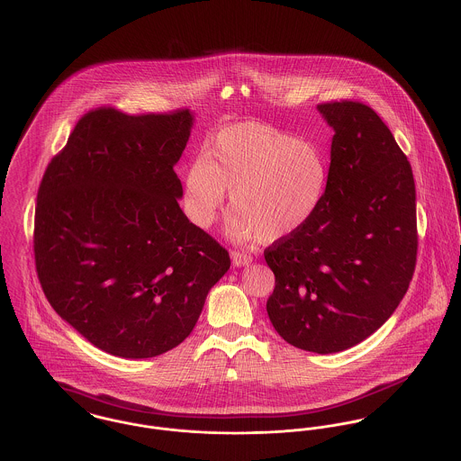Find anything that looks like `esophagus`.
Segmentation results:
<instances>
[{
	"instance_id": "1",
	"label": "esophagus",
	"mask_w": 461,
	"mask_h": 461,
	"mask_svg": "<svg viewBox=\"0 0 461 461\" xmlns=\"http://www.w3.org/2000/svg\"><path fill=\"white\" fill-rule=\"evenodd\" d=\"M233 267H248L252 263V256L244 250H231Z\"/></svg>"
}]
</instances>
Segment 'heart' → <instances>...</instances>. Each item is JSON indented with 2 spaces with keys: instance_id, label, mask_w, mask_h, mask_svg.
Returning <instances> with one entry per match:
<instances>
[{
  "instance_id": "heart-1",
  "label": "heart",
  "mask_w": 461,
  "mask_h": 461,
  "mask_svg": "<svg viewBox=\"0 0 461 461\" xmlns=\"http://www.w3.org/2000/svg\"><path fill=\"white\" fill-rule=\"evenodd\" d=\"M328 167L318 145L259 122L222 128L184 177L182 205L189 221L211 228L230 193L228 235L277 242L298 231L318 211Z\"/></svg>"
}]
</instances>
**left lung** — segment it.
I'll return each mask as SVG.
<instances>
[{
    "instance_id": "left-lung-1",
    "label": "left lung",
    "mask_w": 461,
    "mask_h": 461,
    "mask_svg": "<svg viewBox=\"0 0 461 461\" xmlns=\"http://www.w3.org/2000/svg\"><path fill=\"white\" fill-rule=\"evenodd\" d=\"M335 135L314 215L265 250L267 312L298 349L353 348L396 311L416 267V185L390 128L357 102L318 105Z\"/></svg>"
}]
</instances>
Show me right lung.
<instances>
[{"label": "right lung", "instance_id": "obj_1", "mask_svg": "<svg viewBox=\"0 0 461 461\" xmlns=\"http://www.w3.org/2000/svg\"><path fill=\"white\" fill-rule=\"evenodd\" d=\"M194 115L86 113L41 178L35 261L52 309L119 357H154L193 331L230 256L182 209L174 167Z\"/></svg>", "mask_w": 461, "mask_h": 461}]
</instances>
